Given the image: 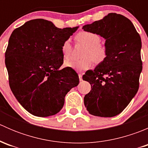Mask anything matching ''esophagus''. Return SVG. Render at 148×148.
<instances>
[{
	"mask_svg": "<svg viewBox=\"0 0 148 148\" xmlns=\"http://www.w3.org/2000/svg\"><path fill=\"white\" fill-rule=\"evenodd\" d=\"M79 81H82V75L81 74H79Z\"/></svg>",
	"mask_w": 148,
	"mask_h": 148,
	"instance_id": "1",
	"label": "esophagus"
}]
</instances>
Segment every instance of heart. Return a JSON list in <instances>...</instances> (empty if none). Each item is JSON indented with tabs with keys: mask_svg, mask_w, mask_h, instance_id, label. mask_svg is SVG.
<instances>
[{
	"mask_svg": "<svg viewBox=\"0 0 148 148\" xmlns=\"http://www.w3.org/2000/svg\"><path fill=\"white\" fill-rule=\"evenodd\" d=\"M75 41L78 44L84 46L82 56V59L79 60L67 59L64 66L67 68L72 69L76 71H84L92 66V61L96 64L102 63L107 56V49L104 44H101V37L97 34L91 31H82L77 33L75 36ZM70 41L66 40L61 47V52L64 59H68L71 53Z\"/></svg>",
	"mask_w": 148,
	"mask_h": 148,
	"instance_id": "obj_1",
	"label": "heart"
}]
</instances>
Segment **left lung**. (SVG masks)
Wrapping results in <instances>:
<instances>
[{"mask_svg": "<svg viewBox=\"0 0 148 148\" xmlns=\"http://www.w3.org/2000/svg\"><path fill=\"white\" fill-rule=\"evenodd\" d=\"M105 39L107 59L83 79L91 84L84 98L89 114L112 117L122 112L135 96L143 69L142 42L132 22L124 16L111 13L102 19L82 27Z\"/></svg>", "mask_w": 148, "mask_h": 148, "instance_id": "1", "label": "left lung"}]
</instances>
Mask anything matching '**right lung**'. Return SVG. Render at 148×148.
<instances>
[{"label": "right lung", "instance_id": "add662e5", "mask_svg": "<svg viewBox=\"0 0 148 148\" xmlns=\"http://www.w3.org/2000/svg\"><path fill=\"white\" fill-rule=\"evenodd\" d=\"M78 28L62 29L39 18L12 32L5 53L9 85L18 102L33 115L56 114L63 107L66 95L79 84L74 70L59 69L64 62L62 44Z\"/></svg>", "mask_w": 148, "mask_h": 148}]
</instances>
